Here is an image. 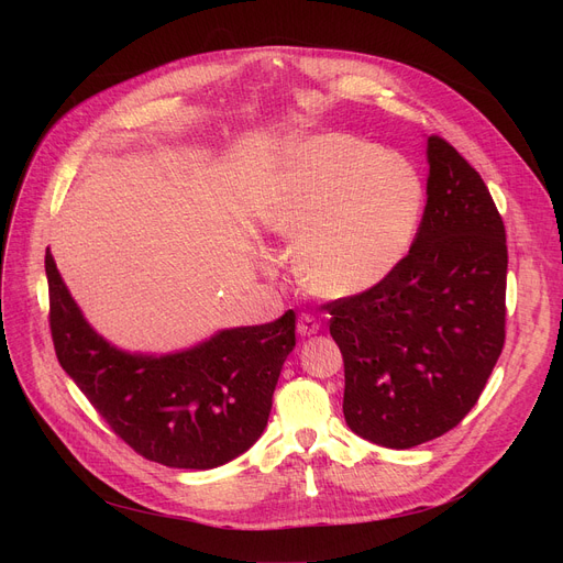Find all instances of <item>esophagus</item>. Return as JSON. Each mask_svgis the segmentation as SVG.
<instances>
[{
  "label": "esophagus",
  "instance_id": "1",
  "mask_svg": "<svg viewBox=\"0 0 563 563\" xmlns=\"http://www.w3.org/2000/svg\"><path fill=\"white\" fill-rule=\"evenodd\" d=\"M321 329V323L312 317V314H301L299 317V323H297V331L301 338H310V335H317Z\"/></svg>",
  "mask_w": 563,
  "mask_h": 563
}]
</instances>
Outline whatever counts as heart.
<instances>
[{
  "label": "heart",
  "mask_w": 563,
  "mask_h": 563,
  "mask_svg": "<svg viewBox=\"0 0 563 563\" xmlns=\"http://www.w3.org/2000/svg\"><path fill=\"white\" fill-rule=\"evenodd\" d=\"M424 210V183L406 157L344 132L289 145L264 223L299 251L306 285L331 299L363 294L406 257Z\"/></svg>",
  "instance_id": "1"
}]
</instances>
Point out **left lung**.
I'll use <instances>...</instances> for the list:
<instances>
[{"label": "left lung", "mask_w": 563, "mask_h": 563, "mask_svg": "<svg viewBox=\"0 0 563 563\" xmlns=\"http://www.w3.org/2000/svg\"><path fill=\"white\" fill-rule=\"evenodd\" d=\"M427 207L397 269L327 303L344 358V420L408 450L454 429L505 346L507 232L482 175L445 139H427Z\"/></svg>", "instance_id": "obj_1"}]
</instances>
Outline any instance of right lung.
Returning a JSON list of instances; mask_svg holds the SVG:
<instances>
[{
  "instance_id": "add662e5",
  "label": "right lung",
  "mask_w": 563,
  "mask_h": 563,
  "mask_svg": "<svg viewBox=\"0 0 563 563\" xmlns=\"http://www.w3.org/2000/svg\"><path fill=\"white\" fill-rule=\"evenodd\" d=\"M49 331L56 358L128 445L168 467L210 470L262 435L297 314L225 329L191 349L143 356L109 344L70 297L47 249Z\"/></svg>"
}]
</instances>
